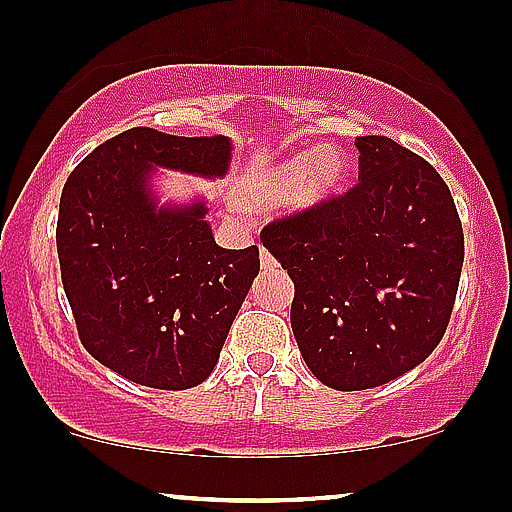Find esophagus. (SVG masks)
<instances>
[{"label":"esophagus","instance_id":"34e87169","mask_svg":"<svg viewBox=\"0 0 512 512\" xmlns=\"http://www.w3.org/2000/svg\"><path fill=\"white\" fill-rule=\"evenodd\" d=\"M258 251H261V266H263V271H273V268L278 266L276 258H273L271 254H268V251L263 249V246H261V249H258Z\"/></svg>","mask_w":512,"mask_h":512}]
</instances>
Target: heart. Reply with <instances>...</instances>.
<instances>
[{"label":"heart","instance_id":"heart-1","mask_svg":"<svg viewBox=\"0 0 512 512\" xmlns=\"http://www.w3.org/2000/svg\"><path fill=\"white\" fill-rule=\"evenodd\" d=\"M346 183V153L322 144L256 168L239 185V200L258 212H271L280 205L293 212H310L342 195Z\"/></svg>","mask_w":512,"mask_h":512}]
</instances>
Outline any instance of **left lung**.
Segmentation results:
<instances>
[{"mask_svg":"<svg viewBox=\"0 0 512 512\" xmlns=\"http://www.w3.org/2000/svg\"><path fill=\"white\" fill-rule=\"evenodd\" d=\"M356 148L354 188L261 232L295 283L302 359L334 390L383 386L422 364L447 332L464 263L442 175L388 136H359Z\"/></svg>","mask_w":512,"mask_h":512,"instance_id":"1","label":"left lung"}]
</instances>
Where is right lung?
<instances>
[{"label":"right lung","instance_id":"1","mask_svg":"<svg viewBox=\"0 0 512 512\" xmlns=\"http://www.w3.org/2000/svg\"><path fill=\"white\" fill-rule=\"evenodd\" d=\"M227 136H173L136 126L97 146L60 195V276L80 342L148 388L200 386L217 366L258 276V246L222 249L205 200L158 205L156 168L222 178Z\"/></svg>","mask_w":512,"mask_h":512}]
</instances>
